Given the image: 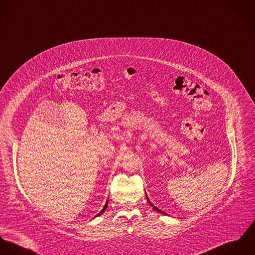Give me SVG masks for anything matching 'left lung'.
Listing matches in <instances>:
<instances>
[{
    "mask_svg": "<svg viewBox=\"0 0 255 255\" xmlns=\"http://www.w3.org/2000/svg\"><path fill=\"white\" fill-rule=\"evenodd\" d=\"M145 196H146V195H145ZM146 199H147V201H148V203H149V204H150V205H151V206H152V207H153V209H155V210H156V211H158V212H159V213H162V214H164V215H167V214H166V213H165V212H164V211H162V210H160V209H158V208H157V207H155V206H154V205H153V204H152V203H151V202H150V201H149V199H148V198H147V196H146Z\"/></svg>",
    "mask_w": 255,
    "mask_h": 255,
    "instance_id": "left-lung-1",
    "label": "left lung"
}]
</instances>
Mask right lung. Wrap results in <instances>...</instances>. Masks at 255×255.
<instances>
[{"label": "right lung", "instance_id": "obj_1", "mask_svg": "<svg viewBox=\"0 0 255 255\" xmlns=\"http://www.w3.org/2000/svg\"><path fill=\"white\" fill-rule=\"evenodd\" d=\"M108 203H109V202H108V201H107V203H106V204H105V206H104V208H103V209H102V210H101V211H100V213H98V214H97V215H96V217H98V216H100V215H101V214H103V213H104V212H105V210H106V209H107V207H108Z\"/></svg>", "mask_w": 255, "mask_h": 255}]
</instances>
